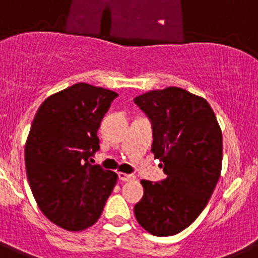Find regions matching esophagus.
I'll return each mask as SVG.
<instances>
[{
  "instance_id": "obj_1",
  "label": "esophagus",
  "mask_w": 258,
  "mask_h": 258,
  "mask_svg": "<svg viewBox=\"0 0 258 258\" xmlns=\"http://www.w3.org/2000/svg\"><path fill=\"white\" fill-rule=\"evenodd\" d=\"M117 175H118V179H120V181H122V182L133 181V179L136 178L133 174H126V173H122V172H118Z\"/></svg>"
}]
</instances>
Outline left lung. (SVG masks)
<instances>
[{
    "mask_svg": "<svg viewBox=\"0 0 258 258\" xmlns=\"http://www.w3.org/2000/svg\"><path fill=\"white\" fill-rule=\"evenodd\" d=\"M152 124L151 151L166 178L142 179L145 194L134 207L141 226L156 236L188 227L208 204L222 166V133L208 102L181 88L134 98Z\"/></svg>",
    "mask_w": 258,
    "mask_h": 258,
    "instance_id": "1",
    "label": "left lung"
}]
</instances>
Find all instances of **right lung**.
<instances>
[{
    "label": "right lung",
    "instance_id": "1",
    "mask_svg": "<svg viewBox=\"0 0 258 258\" xmlns=\"http://www.w3.org/2000/svg\"><path fill=\"white\" fill-rule=\"evenodd\" d=\"M117 93L79 83L37 109L26 142V170L41 212L61 229L81 231L101 217L117 174L89 163L97 132Z\"/></svg>",
    "mask_w": 258,
    "mask_h": 258
}]
</instances>
